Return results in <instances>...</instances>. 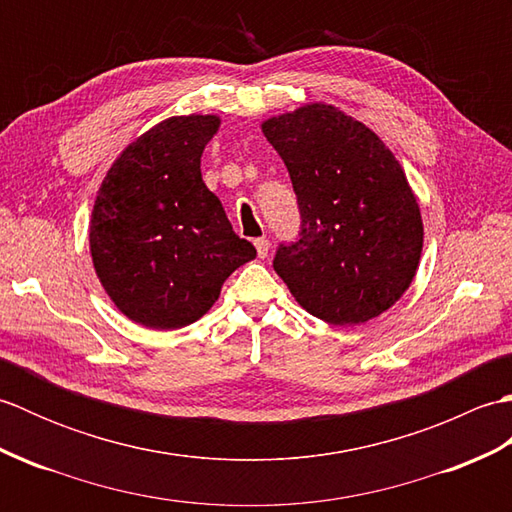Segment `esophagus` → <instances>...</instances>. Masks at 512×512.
Here are the masks:
<instances>
[{
	"instance_id": "obj_1",
	"label": "esophagus",
	"mask_w": 512,
	"mask_h": 512,
	"mask_svg": "<svg viewBox=\"0 0 512 512\" xmlns=\"http://www.w3.org/2000/svg\"><path fill=\"white\" fill-rule=\"evenodd\" d=\"M255 248H257V255H259V259H266L268 257V239L266 237H257L255 239Z\"/></svg>"
}]
</instances>
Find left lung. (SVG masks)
<instances>
[{"mask_svg":"<svg viewBox=\"0 0 512 512\" xmlns=\"http://www.w3.org/2000/svg\"><path fill=\"white\" fill-rule=\"evenodd\" d=\"M290 173L301 239L281 246L275 273L299 306L330 325L367 323L411 286L422 215L400 162L372 129L330 103L262 123Z\"/></svg>","mask_w":512,"mask_h":512,"instance_id":"left-lung-1","label":"left lung"}]
</instances>
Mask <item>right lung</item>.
Segmentation results:
<instances>
[{
  "label": "right lung",
  "mask_w": 512,
  "mask_h": 512,
  "mask_svg": "<svg viewBox=\"0 0 512 512\" xmlns=\"http://www.w3.org/2000/svg\"><path fill=\"white\" fill-rule=\"evenodd\" d=\"M217 114L160 121L107 169L90 217L92 264L129 321L178 330L213 308L233 270L257 257L202 180Z\"/></svg>",
  "instance_id": "right-lung-1"
}]
</instances>
